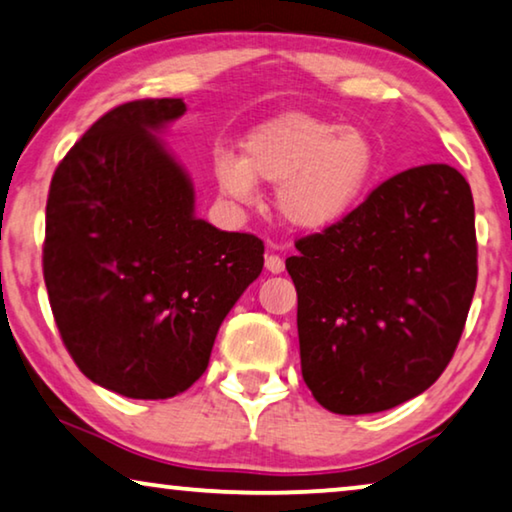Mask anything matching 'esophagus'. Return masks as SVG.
Segmentation results:
<instances>
[{
    "label": "esophagus",
    "instance_id": "34e87169",
    "mask_svg": "<svg viewBox=\"0 0 512 512\" xmlns=\"http://www.w3.org/2000/svg\"><path fill=\"white\" fill-rule=\"evenodd\" d=\"M264 266H266V271H269V273H282V269H285V262H282L280 255L271 253V255H266Z\"/></svg>",
    "mask_w": 512,
    "mask_h": 512
}]
</instances>
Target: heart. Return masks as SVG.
<instances>
[{"mask_svg":"<svg viewBox=\"0 0 512 512\" xmlns=\"http://www.w3.org/2000/svg\"><path fill=\"white\" fill-rule=\"evenodd\" d=\"M213 179L239 207L259 200L257 181L278 186L280 218L296 230H326L352 211L377 170V147L356 126L287 112L253 128L243 156L218 151Z\"/></svg>","mask_w":512,"mask_h":512,"instance_id":"obj_1","label":"heart"}]
</instances>
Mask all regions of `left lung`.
<instances>
[{
    "instance_id": "left-lung-1",
    "label": "left lung",
    "mask_w": 512,
    "mask_h": 512,
    "mask_svg": "<svg viewBox=\"0 0 512 512\" xmlns=\"http://www.w3.org/2000/svg\"><path fill=\"white\" fill-rule=\"evenodd\" d=\"M296 250L301 372L324 409L377 414L439 379L478 278L474 197L455 167L395 174Z\"/></svg>"
}]
</instances>
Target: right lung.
Here are the masks:
<instances>
[{"label": "right lung", "instance_id": "right-lung-1", "mask_svg": "<svg viewBox=\"0 0 512 512\" xmlns=\"http://www.w3.org/2000/svg\"><path fill=\"white\" fill-rule=\"evenodd\" d=\"M181 98L105 112L52 174L43 278L82 375L135 400L174 398L209 365L216 333L264 266L255 234L195 216V190L156 131Z\"/></svg>", "mask_w": 512, "mask_h": 512}]
</instances>
